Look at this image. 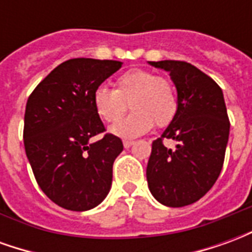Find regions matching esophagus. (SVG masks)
<instances>
[{
    "instance_id": "esophagus-1",
    "label": "esophagus",
    "mask_w": 252,
    "mask_h": 252,
    "mask_svg": "<svg viewBox=\"0 0 252 252\" xmlns=\"http://www.w3.org/2000/svg\"><path fill=\"white\" fill-rule=\"evenodd\" d=\"M123 144H124V147L126 148H129L132 144H133V142H132V140H124V142H123Z\"/></svg>"
}]
</instances>
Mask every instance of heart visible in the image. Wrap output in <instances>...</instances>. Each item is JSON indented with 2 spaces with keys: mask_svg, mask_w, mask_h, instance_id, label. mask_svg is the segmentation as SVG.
Listing matches in <instances>:
<instances>
[{
  "mask_svg": "<svg viewBox=\"0 0 252 252\" xmlns=\"http://www.w3.org/2000/svg\"><path fill=\"white\" fill-rule=\"evenodd\" d=\"M116 90L98 86L93 93L94 112L105 123H115L131 102L134 113L110 128L116 136L132 139L153 126H169L178 112V95L173 82L148 70H131L116 79Z\"/></svg>",
  "mask_w": 252,
  "mask_h": 252,
  "instance_id": "heart-1",
  "label": "heart"
}]
</instances>
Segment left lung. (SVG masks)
Segmentation results:
<instances>
[{
    "mask_svg": "<svg viewBox=\"0 0 252 252\" xmlns=\"http://www.w3.org/2000/svg\"><path fill=\"white\" fill-rule=\"evenodd\" d=\"M170 74L178 112L153 142L147 164L151 194L171 208L190 205L205 195L220 175L229 136V120L220 86L205 72L181 61L148 62ZM163 138L177 142L164 148Z\"/></svg>",
    "mask_w": 252,
    "mask_h": 252,
    "instance_id": "1",
    "label": "left lung"
}]
</instances>
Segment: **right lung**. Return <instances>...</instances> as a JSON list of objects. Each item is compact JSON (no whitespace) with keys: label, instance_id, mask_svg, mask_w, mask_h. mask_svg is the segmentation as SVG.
Wrapping results in <instances>:
<instances>
[{"label":"right lung","instance_id":"right-lung-1","mask_svg":"<svg viewBox=\"0 0 252 252\" xmlns=\"http://www.w3.org/2000/svg\"><path fill=\"white\" fill-rule=\"evenodd\" d=\"M123 63L77 58L55 67L28 98L24 147L40 189L57 205L89 211L105 200L120 137L106 133L94 112L93 93Z\"/></svg>","mask_w":252,"mask_h":252}]
</instances>
